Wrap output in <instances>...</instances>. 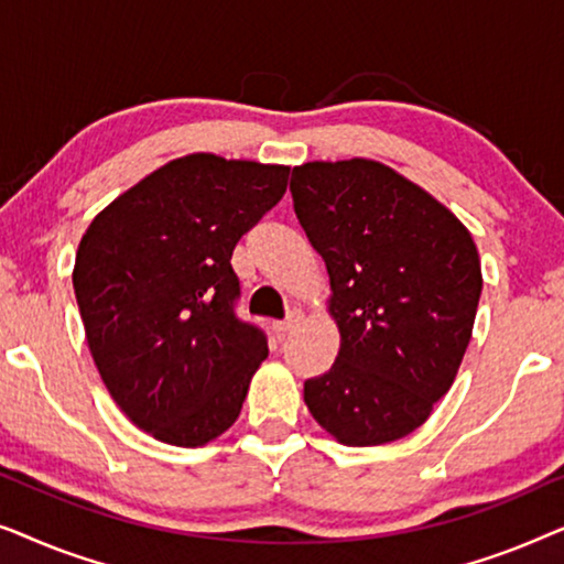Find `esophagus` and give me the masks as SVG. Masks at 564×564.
Masks as SVG:
<instances>
[{"label": "esophagus", "mask_w": 564, "mask_h": 564, "mask_svg": "<svg viewBox=\"0 0 564 564\" xmlns=\"http://www.w3.org/2000/svg\"><path fill=\"white\" fill-rule=\"evenodd\" d=\"M300 321H303V313L295 311V313L290 315V318H284V321H274V323H272V328H274V334H280V336H282V334H288V330L295 328Z\"/></svg>", "instance_id": "esophagus-1"}]
</instances>
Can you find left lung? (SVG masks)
Masks as SVG:
<instances>
[{"instance_id":"left-lung-1","label":"left lung","mask_w":564,"mask_h":564,"mask_svg":"<svg viewBox=\"0 0 564 564\" xmlns=\"http://www.w3.org/2000/svg\"><path fill=\"white\" fill-rule=\"evenodd\" d=\"M307 241L326 261L341 344L305 405L344 446L398 442L429 421L459 372L482 292L480 253L457 215L375 159L292 169Z\"/></svg>"}]
</instances>
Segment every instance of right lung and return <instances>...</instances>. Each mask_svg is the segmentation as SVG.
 I'll list each match as a JSON object with an SVG mask.
<instances>
[{
    "label": "right lung",
    "instance_id": "add662e5",
    "mask_svg": "<svg viewBox=\"0 0 564 564\" xmlns=\"http://www.w3.org/2000/svg\"><path fill=\"white\" fill-rule=\"evenodd\" d=\"M288 176L284 164L187 153L84 230L72 276L91 359L120 411L156 442L205 446L241 413L269 349L234 315L230 257Z\"/></svg>",
    "mask_w": 564,
    "mask_h": 564
}]
</instances>
